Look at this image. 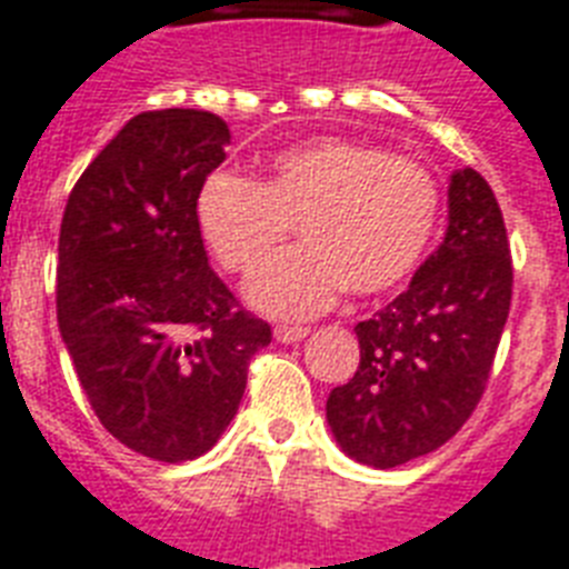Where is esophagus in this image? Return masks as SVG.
<instances>
[{
  "mask_svg": "<svg viewBox=\"0 0 569 569\" xmlns=\"http://www.w3.org/2000/svg\"><path fill=\"white\" fill-rule=\"evenodd\" d=\"M310 333V328H301V325H277L274 328V339L277 342H301L303 337Z\"/></svg>",
  "mask_w": 569,
  "mask_h": 569,
  "instance_id": "obj_1",
  "label": "esophagus"
}]
</instances>
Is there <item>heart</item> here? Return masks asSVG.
<instances>
[{"instance_id": "obj_1", "label": "heart", "mask_w": 569, "mask_h": 569, "mask_svg": "<svg viewBox=\"0 0 569 569\" xmlns=\"http://www.w3.org/2000/svg\"><path fill=\"white\" fill-rule=\"evenodd\" d=\"M206 248L232 274H248L289 230L303 248L271 259L244 286L250 307L303 319L355 295L389 292L410 277L431 244L440 186L407 156L375 144L321 138L277 153L259 182L212 173L197 191Z\"/></svg>"}]
</instances>
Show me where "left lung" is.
I'll use <instances>...</instances> for the list:
<instances>
[{"label":"left lung","instance_id":"left-lung-1","mask_svg":"<svg viewBox=\"0 0 569 569\" xmlns=\"http://www.w3.org/2000/svg\"><path fill=\"white\" fill-rule=\"evenodd\" d=\"M511 250L493 189L449 180V227L396 301L355 328L360 366L328 396L339 449L392 469L440 449L481 401L511 310Z\"/></svg>","mask_w":569,"mask_h":569}]
</instances>
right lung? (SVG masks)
Instances as JSON below:
<instances>
[{
	"mask_svg": "<svg viewBox=\"0 0 569 569\" xmlns=\"http://www.w3.org/2000/svg\"><path fill=\"white\" fill-rule=\"evenodd\" d=\"M230 129L200 109L144 111L70 191L58 236V330L102 428L182 463L232 422L271 328L209 268L197 191Z\"/></svg>",
	"mask_w": 569,
	"mask_h": 569,
	"instance_id": "obj_1",
	"label": "right lung"
}]
</instances>
